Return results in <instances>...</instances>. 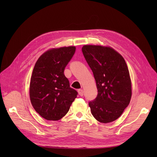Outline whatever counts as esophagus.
Segmentation results:
<instances>
[{
    "instance_id": "obj_1",
    "label": "esophagus",
    "mask_w": 157,
    "mask_h": 157,
    "mask_svg": "<svg viewBox=\"0 0 157 157\" xmlns=\"http://www.w3.org/2000/svg\"><path fill=\"white\" fill-rule=\"evenodd\" d=\"M78 94L80 95V96H82L83 95H84V91H83L82 89L78 90Z\"/></svg>"
}]
</instances>
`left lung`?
<instances>
[{"label":"left lung","instance_id":"left-lung-1","mask_svg":"<svg viewBox=\"0 0 157 157\" xmlns=\"http://www.w3.org/2000/svg\"><path fill=\"white\" fill-rule=\"evenodd\" d=\"M82 54L96 80L98 96L88 104L97 121L117 120L128 106L132 96L129 71L124 59L109 47L84 45Z\"/></svg>","mask_w":157,"mask_h":157}]
</instances>
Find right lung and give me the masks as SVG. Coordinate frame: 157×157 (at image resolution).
<instances>
[{
    "label": "right lung",
    "instance_id": "add662e5",
    "mask_svg": "<svg viewBox=\"0 0 157 157\" xmlns=\"http://www.w3.org/2000/svg\"><path fill=\"white\" fill-rule=\"evenodd\" d=\"M75 46L46 52L35 63L30 82L29 96L35 110L48 121H58L69 110L78 92L70 87L64 70L72 58Z\"/></svg>",
    "mask_w": 157,
    "mask_h": 157
}]
</instances>
